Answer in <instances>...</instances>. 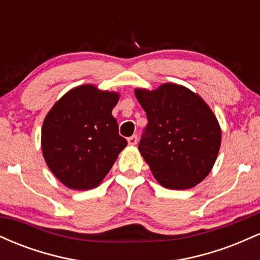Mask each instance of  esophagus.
<instances>
[{"mask_svg": "<svg viewBox=\"0 0 260 260\" xmlns=\"http://www.w3.org/2000/svg\"><path fill=\"white\" fill-rule=\"evenodd\" d=\"M137 142H138V137H137L136 134H133L132 137H129V138H128V144L129 145H136Z\"/></svg>", "mask_w": 260, "mask_h": 260, "instance_id": "1", "label": "esophagus"}]
</instances>
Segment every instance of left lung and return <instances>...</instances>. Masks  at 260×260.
<instances>
[{
	"label": "left lung",
	"mask_w": 260,
	"mask_h": 260,
	"mask_svg": "<svg viewBox=\"0 0 260 260\" xmlns=\"http://www.w3.org/2000/svg\"><path fill=\"white\" fill-rule=\"evenodd\" d=\"M136 96L148 118L138 149L154 177L169 189L194 187L213 169L221 144L215 115L199 95L172 83L136 89Z\"/></svg>",
	"instance_id": "left-lung-1"
}]
</instances>
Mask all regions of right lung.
I'll use <instances>...</instances> for the list:
<instances>
[{"instance_id": "1", "label": "right lung", "mask_w": 260, "mask_h": 260, "mask_svg": "<svg viewBox=\"0 0 260 260\" xmlns=\"http://www.w3.org/2000/svg\"><path fill=\"white\" fill-rule=\"evenodd\" d=\"M117 101V92L80 85L64 94L46 115L41 129L44 159L64 186L96 187L127 145L111 113Z\"/></svg>"}]
</instances>
